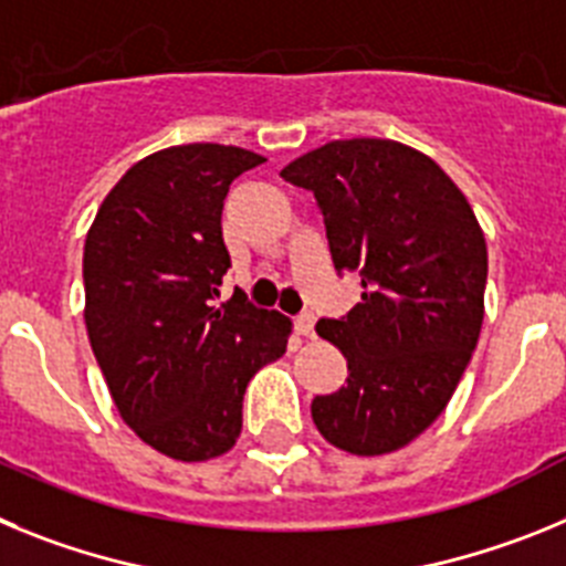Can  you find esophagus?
Returning a JSON list of instances; mask_svg holds the SVG:
<instances>
[{"instance_id":"1","label":"esophagus","mask_w":566,"mask_h":566,"mask_svg":"<svg viewBox=\"0 0 566 566\" xmlns=\"http://www.w3.org/2000/svg\"><path fill=\"white\" fill-rule=\"evenodd\" d=\"M294 328H297V334H303V337H314V314H297V317H294Z\"/></svg>"}]
</instances>
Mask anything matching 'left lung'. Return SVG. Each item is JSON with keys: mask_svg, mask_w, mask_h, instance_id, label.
<instances>
[{"mask_svg": "<svg viewBox=\"0 0 566 566\" xmlns=\"http://www.w3.org/2000/svg\"><path fill=\"white\" fill-rule=\"evenodd\" d=\"M280 178L312 189L334 269L363 277V303L317 323L343 352L348 379L314 397V424L354 457L399 451L444 411L476 348L482 227L433 158L391 138L328 142Z\"/></svg>", "mask_w": 566, "mask_h": 566, "instance_id": "left-lung-1", "label": "left lung"}]
</instances>
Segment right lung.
I'll return each mask as SVG.
<instances>
[{
    "instance_id": "1",
    "label": "right lung",
    "mask_w": 566,
    "mask_h": 566,
    "mask_svg": "<svg viewBox=\"0 0 566 566\" xmlns=\"http://www.w3.org/2000/svg\"><path fill=\"white\" fill-rule=\"evenodd\" d=\"M263 161L223 144L158 149L109 189L84 240V323L109 397L178 462L232 451L249 379L286 354L289 317L243 294L214 306L232 266L223 198Z\"/></svg>"
}]
</instances>
